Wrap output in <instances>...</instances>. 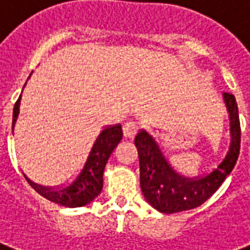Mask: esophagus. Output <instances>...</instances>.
Wrapping results in <instances>:
<instances>
[{
    "mask_svg": "<svg viewBox=\"0 0 250 250\" xmlns=\"http://www.w3.org/2000/svg\"><path fill=\"white\" fill-rule=\"evenodd\" d=\"M138 130H139V125H138L136 122H132V120H128V122H125V125H123V134L128 139L134 138Z\"/></svg>",
    "mask_w": 250,
    "mask_h": 250,
    "instance_id": "obj_1",
    "label": "esophagus"
}]
</instances>
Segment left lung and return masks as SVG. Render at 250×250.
I'll list each match as a JSON object with an SVG mask.
<instances>
[{"label": "left lung", "instance_id": "obj_1", "mask_svg": "<svg viewBox=\"0 0 250 250\" xmlns=\"http://www.w3.org/2000/svg\"><path fill=\"white\" fill-rule=\"evenodd\" d=\"M224 103L228 111L230 143L223 162L207 175L183 176L164 156L158 142L146 130L135 136L139 153L140 188L144 199L162 213H177L193 209L209 199L234 168L240 153L241 128L236 98L224 92Z\"/></svg>", "mask_w": 250, "mask_h": 250}]
</instances>
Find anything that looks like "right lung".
<instances>
[{
  "instance_id": "1",
  "label": "right lung",
  "mask_w": 250,
  "mask_h": 250,
  "mask_svg": "<svg viewBox=\"0 0 250 250\" xmlns=\"http://www.w3.org/2000/svg\"><path fill=\"white\" fill-rule=\"evenodd\" d=\"M30 75H29V78H30ZM25 86H26V83H25ZM21 97L22 95H20L18 101L14 104V110H13V131H14V125L18 119V115H20ZM122 136H123V132H122L120 125L104 127L92 144L82 169L79 171L73 182L67 183V184L58 187H43L31 182L25 173H23V176L41 196H43L45 199L53 201L55 204L68 207V208H77V207L90 204L102 192L103 172H104L110 155L119 144Z\"/></svg>"
}]
</instances>
